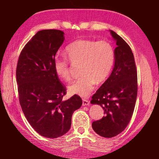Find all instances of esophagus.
Segmentation results:
<instances>
[{
  "instance_id": "1",
  "label": "esophagus",
  "mask_w": 159,
  "mask_h": 159,
  "mask_svg": "<svg viewBox=\"0 0 159 159\" xmlns=\"http://www.w3.org/2000/svg\"><path fill=\"white\" fill-rule=\"evenodd\" d=\"M83 106H88L90 104V102L88 101L87 99H83Z\"/></svg>"
}]
</instances>
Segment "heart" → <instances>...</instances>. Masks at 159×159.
<instances>
[{
    "instance_id": "b5f03b06",
    "label": "heart",
    "mask_w": 159,
    "mask_h": 159,
    "mask_svg": "<svg viewBox=\"0 0 159 159\" xmlns=\"http://www.w3.org/2000/svg\"><path fill=\"white\" fill-rule=\"evenodd\" d=\"M67 57L56 55L53 60L55 74L64 80L71 78V65L82 62V76L69 86L72 95L86 97L92 92L96 81L102 83L111 74L115 61V51L109 41L79 39L66 48ZM70 60L69 61L68 60Z\"/></svg>"
}]
</instances>
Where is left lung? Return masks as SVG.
<instances>
[{
    "instance_id": "1",
    "label": "left lung",
    "mask_w": 159,
    "mask_h": 159,
    "mask_svg": "<svg viewBox=\"0 0 159 159\" xmlns=\"http://www.w3.org/2000/svg\"><path fill=\"white\" fill-rule=\"evenodd\" d=\"M110 32L117 45L114 66L90 102L104 109L105 116L94 121L92 127L97 134L107 138L118 135L127 127L138 95V73L131 48L116 33Z\"/></svg>"
}]
</instances>
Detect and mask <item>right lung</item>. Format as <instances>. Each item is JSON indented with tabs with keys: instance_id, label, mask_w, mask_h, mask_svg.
Listing matches in <instances>:
<instances>
[{
	"instance_id": "add662e5",
	"label": "right lung",
	"mask_w": 159,
	"mask_h": 159,
	"mask_svg": "<svg viewBox=\"0 0 159 159\" xmlns=\"http://www.w3.org/2000/svg\"><path fill=\"white\" fill-rule=\"evenodd\" d=\"M64 40L62 31H38L21 50L16 69L24 114L31 127L47 138L66 133L72 114L83 103L77 95L64 100L66 87L54 70V58Z\"/></svg>"
}]
</instances>
